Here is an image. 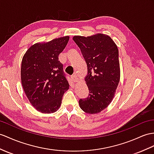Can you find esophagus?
<instances>
[{"instance_id": "esophagus-1", "label": "esophagus", "mask_w": 154, "mask_h": 154, "mask_svg": "<svg viewBox=\"0 0 154 154\" xmlns=\"http://www.w3.org/2000/svg\"><path fill=\"white\" fill-rule=\"evenodd\" d=\"M71 79H72V82H74V83H76V82H78V76H76V74H74L73 76H72V77H71Z\"/></svg>"}]
</instances>
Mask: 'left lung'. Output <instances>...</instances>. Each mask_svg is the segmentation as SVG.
I'll list each match as a JSON object with an SVG mask.
<instances>
[{"instance_id":"obj_1","label":"left lung","mask_w":154,"mask_h":154,"mask_svg":"<svg viewBox=\"0 0 154 154\" xmlns=\"http://www.w3.org/2000/svg\"><path fill=\"white\" fill-rule=\"evenodd\" d=\"M72 38L88 66L85 81L89 93L80 99V108L88 114L99 113L113 100L120 79L118 47L109 36L101 33Z\"/></svg>"}]
</instances>
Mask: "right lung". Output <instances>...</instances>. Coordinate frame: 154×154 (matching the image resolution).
I'll list each match as a JSON object with an SVG mask.
<instances>
[{"instance_id":"add662e5","label":"right lung","mask_w":154,"mask_h":154,"mask_svg":"<svg viewBox=\"0 0 154 154\" xmlns=\"http://www.w3.org/2000/svg\"><path fill=\"white\" fill-rule=\"evenodd\" d=\"M69 36L60 37L30 47L21 62V80L30 103L41 113L59 110L63 96L69 88L59 55L65 48Z\"/></svg>"}]
</instances>
